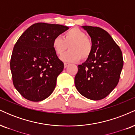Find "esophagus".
<instances>
[{"label": "esophagus", "instance_id": "1", "mask_svg": "<svg viewBox=\"0 0 135 135\" xmlns=\"http://www.w3.org/2000/svg\"><path fill=\"white\" fill-rule=\"evenodd\" d=\"M69 65V63H64V68L65 69H66V67H67Z\"/></svg>", "mask_w": 135, "mask_h": 135}]
</instances>
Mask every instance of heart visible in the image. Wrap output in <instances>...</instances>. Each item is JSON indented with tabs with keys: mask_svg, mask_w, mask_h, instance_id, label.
<instances>
[{
	"mask_svg": "<svg viewBox=\"0 0 135 135\" xmlns=\"http://www.w3.org/2000/svg\"><path fill=\"white\" fill-rule=\"evenodd\" d=\"M69 46V51L61 57L65 62H77L90 56L93 51V42L84 31L73 28L63 34L62 38L56 37L52 40V47L57 55H62Z\"/></svg>",
	"mask_w": 135,
	"mask_h": 135,
	"instance_id": "heart-1",
	"label": "heart"
}]
</instances>
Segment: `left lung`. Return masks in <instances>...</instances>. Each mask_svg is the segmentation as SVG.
<instances>
[{"mask_svg":"<svg viewBox=\"0 0 135 135\" xmlns=\"http://www.w3.org/2000/svg\"><path fill=\"white\" fill-rule=\"evenodd\" d=\"M91 38L93 51L78 65L75 85L82 95L92 100L104 98L119 83L123 66L122 51L110 34L99 27L82 26Z\"/></svg>","mask_w":135,"mask_h":135,"instance_id":"left-lung-1","label":"left lung"}]
</instances>
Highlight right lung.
<instances>
[{"label": "right lung", "instance_id": "add662e5", "mask_svg": "<svg viewBox=\"0 0 135 135\" xmlns=\"http://www.w3.org/2000/svg\"><path fill=\"white\" fill-rule=\"evenodd\" d=\"M69 28L58 24L35 23L17 41L10 68L14 86L27 100L42 101L53 92L64 64L54 51L52 42Z\"/></svg>", "mask_w": 135, "mask_h": 135}]
</instances>
